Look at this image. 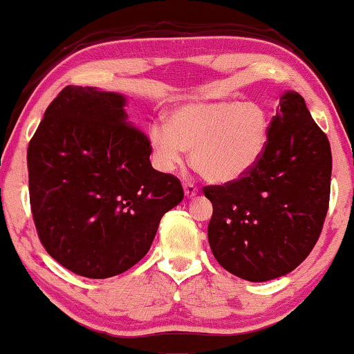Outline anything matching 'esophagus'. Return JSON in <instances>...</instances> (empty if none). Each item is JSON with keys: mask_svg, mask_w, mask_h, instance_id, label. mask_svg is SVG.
<instances>
[{"mask_svg": "<svg viewBox=\"0 0 354 354\" xmlns=\"http://www.w3.org/2000/svg\"><path fill=\"white\" fill-rule=\"evenodd\" d=\"M184 196H186V198L196 197L197 196V187L191 183H186V184H184Z\"/></svg>", "mask_w": 354, "mask_h": 354, "instance_id": "34e87169", "label": "esophagus"}]
</instances>
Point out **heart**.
<instances>
[{
	"instance_id": "1",
	"label": "heart",
	"mask_w": 354,
	"mask_h": 354,
	"mask_svg": "<svg viewBox=\"0 0 354 354\" xmlns=\"http://www.w3.org/2000/svg\"><path fill=\"white\" fill-rule=\"evenodd\" d=\"M270 133L265 107L225 99L178 107L168 128L149 129L147 142L153 165L162 173H175L183 165L184 151H191L192 167L208 183L227 184L258 165Z\"/></svg>"
}]
</instances>
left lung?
I'll use <instances>...</instances> for the list:
<instances>
[{"label":"left lung","instance_id":"8db88e82","mask_svg":"<svg viewBox=\"0 0 354 354\" xmlns=\"http://www.w3.org/2000/svg\"><path fill=\"white\" fill-rule=\"evenodd\" d=\"M330 175L327 136L305 99L286 91L258 165L237 181L203 189L213 205L208 243L216 261L250 282L295 270L319 239Z\"/></svg>","mask_w":354,"mask_h":354}]
</instances>
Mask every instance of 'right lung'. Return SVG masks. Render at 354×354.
<instances>
[{"label": "right lung", "instance_id": "obj_1", "mask_svg": "<svg viewBox=\"0 0 354 354\" xmlns=\"http://www.w3.org/2000/svg\"><path fill=\"white\" fill-rule=\"evenodd\" d=\"M127 96L67 86L49 104L27 151L39 241L68 271L122 274L149 252L162 216L183 201L179 179L153 170Z\"/></svg>", "mask_w": 354, "mask_h": 354}]
</instances>
